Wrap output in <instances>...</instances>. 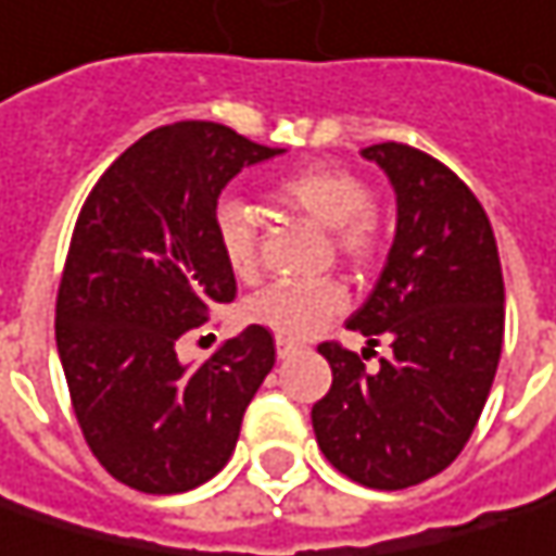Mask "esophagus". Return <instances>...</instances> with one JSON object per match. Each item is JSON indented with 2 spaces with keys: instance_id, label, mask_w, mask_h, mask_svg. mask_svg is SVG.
<instances>
[{
  "instance_id": "obj_1",
  "label": "esophagus",
  "mask_w": 556,
  "mask_h": 556,
  "mask_svg": "<svg viewBox=\"0 0 556 556\" xmlns=\"http://www.w3.org/2000/svg\"><path fill=\"white\" fill-rule=\"evenodd\" d=\"M302 349V343H295V340H289V337H277V355L279 358H289V355H295Z\"/></svg>"
}]
</instances>
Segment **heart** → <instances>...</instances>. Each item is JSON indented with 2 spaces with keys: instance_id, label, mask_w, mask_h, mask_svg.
Masks as SVG:
<instances>
[{
  "instance_id": "heart-1",
  "label": "heart",
  "mask_w": 556,
  "mask_h": 556,
  "mask_svg": "<svg viewBox=\"0 0 556 556\" xmlns=\"http://www.w3.org/2000/svg\"><path fill=\"white\" fill-rule=\"evenodd\" d=\"M270 198L279 207L327 229V242L333 254L349 267L375 264L383 245V219L368 201V185L358 173L314 163L279 176L270 185ZM216 245L229 267V274L242 282L257 277V232L254 219L239 201H226L213 216ZM345 308V289L333 279L308 286H267L254 299H248L245 317L289 340H305L320 330L324 320Z\"/></svg>"
}]
</instances>
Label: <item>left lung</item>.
<instances>
[{
  "instance_id": "1",
  "label": "left lung",
  "mask_w": 556,
  "mask_h": 556,
  "mask_svg": "<svg viewBox=\"0 0 556 556\" xmlns=\"http://www.w3.org/2000/svg\"><path fill=\"white\" fill-rule=\"evenodd\" d=\"M365 160L396 191V239L368 302L349 317L393 355L320 343L333 383L311 408L317 446L345 478L400 491L443 472L472 438L504 349V274L494 229L472 188L408 144H371Z\"/></svg>"
}]
</instances>
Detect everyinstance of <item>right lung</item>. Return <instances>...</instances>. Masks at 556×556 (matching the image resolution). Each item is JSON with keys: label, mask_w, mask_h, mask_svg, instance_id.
<instances>
[{"label": "right lung", "mask_w": 556, "mask_h": 556, "mask_svg": "<svg viewBox=\"0 0 556 556\" xmlns=\"http://www.w3.org/2000/svg\"><path fill=\"white\" fill-rule=\"evenodd\" d=\"M282 150L216 122L148 131L84 201L55 295V345L90 453L115 481L181 494L219 472L277 362L251 324L201 365L179 343L236 299L216 245V198Z\"/></svg>", "instance_id": "1"}]
</instances>
